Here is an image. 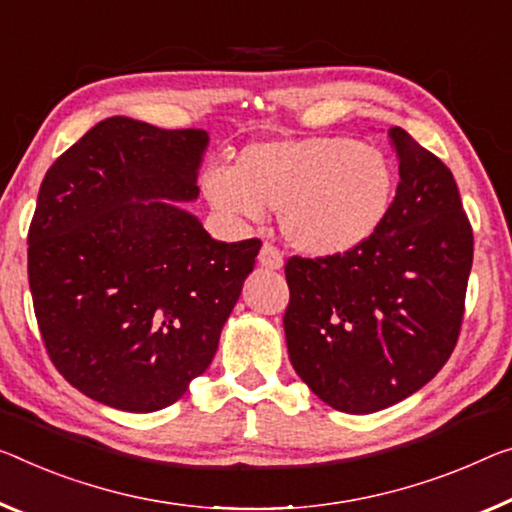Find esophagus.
<instances>
[{
	"mask_svg": "<svg viewBox=\"0 0 512 512\" xmlns=\"http://www.w3.org/2000/svg\"><path fill=\"white\" fill-rule=\"evenodd\" d=\"M258 263H261L265 270H281L283 256H281V251L277 247L270 245V242H265L261 254H258Z\"/></svg>",
	"mask_w": 512,
	"mask_h": 512,
	"instance_id": "34e87169",
	"label": "esophagus"
}]
</instances>
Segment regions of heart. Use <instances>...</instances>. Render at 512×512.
<instances>
[{
	"mask_svg": "<svg viewBox=\"0 0 512 512\" xmlns=\"http://www.w3.org/2000/svg\"><path fill=\"white\" fill-rule=\"evenodd\" d=\"M203 192L219 212L251 222L279 210L290 247L341 256L384 224L396 176L380 148L350 137L274 139L247 146L233 169H208Z\"/></svg>",
	"mask_w": 512,
	"mask_h": 512,
	"instance_id": "obj_1",
	"label": "heart"
}]
</instances>
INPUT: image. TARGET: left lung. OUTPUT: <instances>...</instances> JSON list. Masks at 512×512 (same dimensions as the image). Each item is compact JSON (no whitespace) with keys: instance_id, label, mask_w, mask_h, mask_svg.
<instances>
[{"instance_id":"1","label":"left lung","mask_w":512,"mask_h":512,"mask_svg":"<svg viewBox=\"0 0 512 512\" xmlns=\"http://www.w3.org/2000/svg\"><path fill=\"white\" fill-rule=\"evenodd\" d=\"M400 183L380 229L341 256L286 263L288 357L316 396L348 414L396 405L458 343L474 233L451 169L389 130Z\"/></svg>"}]
</instances>
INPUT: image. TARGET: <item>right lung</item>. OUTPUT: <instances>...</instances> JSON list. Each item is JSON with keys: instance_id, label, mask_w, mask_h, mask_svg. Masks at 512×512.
<instances>
[{"instance_id": "right-lung-1", "label": "right lung", "mask_w": 512, "mask_h": 512, "mask_svg": "<svg viewBox=\"0 0 512 512\" xmlns=\"http://www.w3.org/2000/svg\"><path fill=\"white\" fill-rule=\"evenodd\" d=\"M206 130L100 121L47 169L29 288L57 371L123 412L174 405L206 373L261 240L219 242L199 196Z\"/></svg>"}]
</instances>
